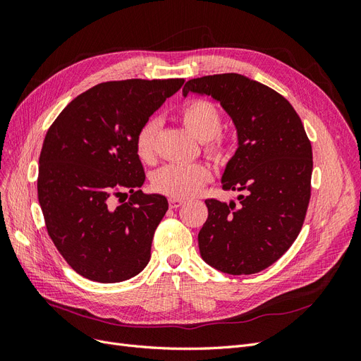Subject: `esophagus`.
Masks as SVG:
<instances>
[{
  "instance_id": "obj_1",
  "label": "esophagus",
  "mask_w": 361,
  "mask_h": 361,
  "mask_svg": "<svg viewBox=\"0 0 361 361\" xmlns=\"http://www.w3.org/2000/svg\"><path fill=\"white\" fill-rule=\"evenodd\" d=\"M183 203H185L183 199H176V197H170V199H169V204H170L171 209H176V207L182 206Z\"/></svg>"
}]
</instances>
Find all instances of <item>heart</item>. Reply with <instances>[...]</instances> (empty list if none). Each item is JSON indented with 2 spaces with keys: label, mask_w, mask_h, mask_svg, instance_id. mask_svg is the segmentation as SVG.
I'll return each mask as SVG.
<instances>
[{
  "label": "heart",
  "mask_w": 361,
  "mask_h": 361,
  "mask_svg": "<svg viewBox=\"0 0 361 361\" xmlns=\"http://www.w3.org/2000/svg\"><path fill=\"white\" fill-rule=\"evenodd\" d=\"M183 125L202 140L203 150L207 157L221 162L231 157V138L221 133L223 118L216 105L207 99H192L180 110ZM158 122L154 118L141 125L135 134L134 146L137 157L152 164L155 161V143ZM211 178V169L203 162L167 164L152 178V188L157 192L176 199H187L197 192Z\"/></svg>",
  "instance_id": "heart-1"
}]
</instances>
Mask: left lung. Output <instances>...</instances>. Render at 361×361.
Masks as SVG:
<instances>
[{
  "label": "left lung",
  "mask_w": 361,
  "mask_h": 361,
  "mask_svg": "<svg viewBox=\"0 0 361 361\" xmlns=\"http://www.w3.org/2000/svg\"><path fill=\"white\" fill-rule=\"evenodd\" d=\"M190 92L211 94L233 118L239 147L221 187L243 191L238 203L204 200L200 255L226 274H256L286 253L304 224L312 194L310 140L286 97L243 75L194 78L183 87L185 96Z\"/></svg>",
  "instance_id": "8db88e82"
}]
</instances>
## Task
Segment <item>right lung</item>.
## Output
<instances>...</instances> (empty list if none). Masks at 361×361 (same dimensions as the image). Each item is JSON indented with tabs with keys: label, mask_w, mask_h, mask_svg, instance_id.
<instances>
[{
	"label": "right lung",
	"mask_w": 361,
	"mask_h": 361,
	"mask_svg": "<svg viewBox=\"0 0 361 361\" xmlns=\"http://www.w3.org/2000/svg\"><path fill=\"white\" fill-rule=\"evenodd\" d=\"M183 78L108 81L76 96L49 126L39 158L37 195L45 226L63 259L80 276L117 283L150 259L152 239L169 209L146 195L134 140ZM131 192L128 202L112 200Z\"/></svg>",
	"instance_id": "add662e5"
}]
</instances>
